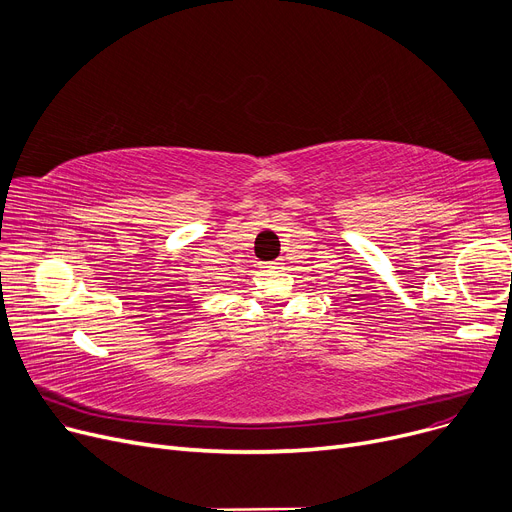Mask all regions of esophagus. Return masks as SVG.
I'll use <instances>...</instances> for the list:
<instances>
[{
	"mask_svg": "<svg viewBox=\"0 0 512 512\" xmlns=\"http://www.w3.org/2000/svg\"><path fill=\"white\" fill-rule=\"evenodd\" d=\"M263 265L270 267V270H282V267H284L282 259H278V261H267V263H263Z\"/></svg>",
	"mask_w": 512,
	"mask_h": 512,
	"instance_id": "esophagus-1",
	"label": "esophagus"
}]
</instances>
